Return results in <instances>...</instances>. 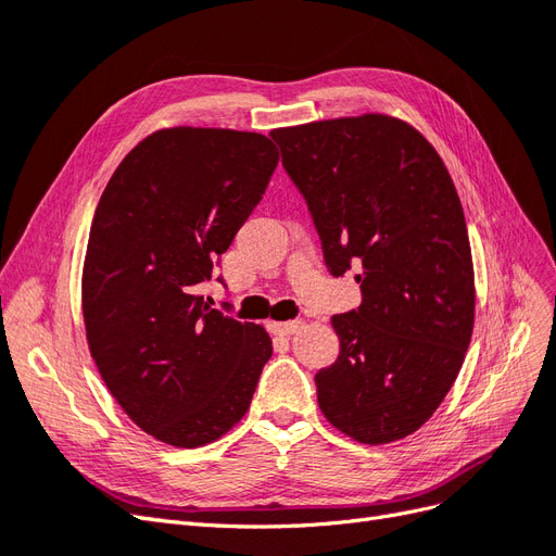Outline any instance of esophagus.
<instances>
[{
	"label": "esophagus",
	"mask_w": 556,
	"mask_h": 556,
	"mask_svg": "<svg viewBox=\"0 0 556 556\" xmlns=\"http://www.w3.org/2000/svg\"><path fill=\"white\" fill-rule=\"evenodd\" d=\"M299 327H301V319H288V323H271V325H268V329H271L274 333H280V336H290Z\"/></svg>",
	"instance_id": "34e87169"
}]
</instances>
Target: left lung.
<instances>
[{
  "instance_id": "obj_1",
  "label": "left lung",
  "mask_w": 556,
  "mask_h": 556,
  "mask_svg": "<svg viewBox=\"0 0 556 556\" xmlns=\"http://www.w3.org/2000/svg\"><path fill=\"white\" fill-rule=\"evenodd\" d=\"M331 276L357 268V311L333 315L341 352L317 371L329 422L368 445L406 439L457 380L476 285L464 208L435 148L366 113L274 129Z\"/></svg>"
}]
</instances>
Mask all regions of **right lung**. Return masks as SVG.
I'll list each match as a JSON object with an SVG mask.
<instances>
[{
    "instance_id": "obj_1",
    "label": "right lung",
    "mask_w": 556,
    "mask_h": 556,
    "mask_svg": "<svg viewBox=\"0 0 556 556\" xmlns=\"http://www.w3.org/2000/svg\"><path fill=\"white\" fill-rule=\"evenodd\" d=\"M278 150L255 131L172 127L146 137L99 199L83 319L109 392L176 447L220 439L250 408L271 339L197 290L260 204Z\"/></svg>"
}]
</instances>
